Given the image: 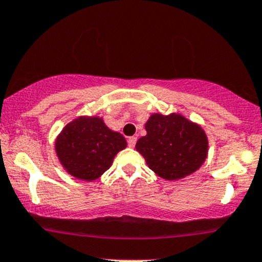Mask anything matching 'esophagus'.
<instances>
[{"label": "esophagus", "mask_w": 262, "mask_h": 262, "mask_svg": "<svg viewBox=\"0 0 262 262\" xmlns=\"http://www.w3.org/2000/svg\"><path fill=\"white\" fill-rule=\"evenodd\" d=\"M136 141H137V139L136 137H128V140H127V143H128V147H135V145H136Z\"/></svg>", "instance_id": "obj_1"}]
</instances>
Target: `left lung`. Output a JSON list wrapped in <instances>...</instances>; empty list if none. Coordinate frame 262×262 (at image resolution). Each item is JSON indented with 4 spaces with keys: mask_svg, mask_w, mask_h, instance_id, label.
Returning a JSON list of instances; mask_svg holds the SVG:
<instances>
[{
    "mask_svg": "<svg viewBox=\"0 0 262 262\" xmlns=\"http://www.w3.org/2000/svg\"><path fill=\"white\" fill-rule=\"evenodd\" d=\"M146 136L136 149L157 176L176 181L192 174L204 163L208 137L199 125L179 114H154L147 120Z\"/></svg>",
    "mask_w": 262,
    "mask_h": 262,
    "instance_id": "obj_1",
    "label": "left lung"
}]
</instances>
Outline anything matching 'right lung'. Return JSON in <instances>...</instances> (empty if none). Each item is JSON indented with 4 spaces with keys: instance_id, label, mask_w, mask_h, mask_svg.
<instances>
[{
    "instance_id": "obj_1",
    "label": "right lung",
    "mask_w": 262,
    "mask_h": 262,
    "mask_svg": "<svg viewBox=\"0 0 262 262\" xmlns=\"http://www.w3.org/2000/svg\"><path fill=\"white\" fill-rule=\"evenodd\" d=\"M127 142L107 127L101 117L80 116L61 130L55 152L61 166L78 179L92 182L110 168L114 158Z\"/></svg>"
}]
</instances>
